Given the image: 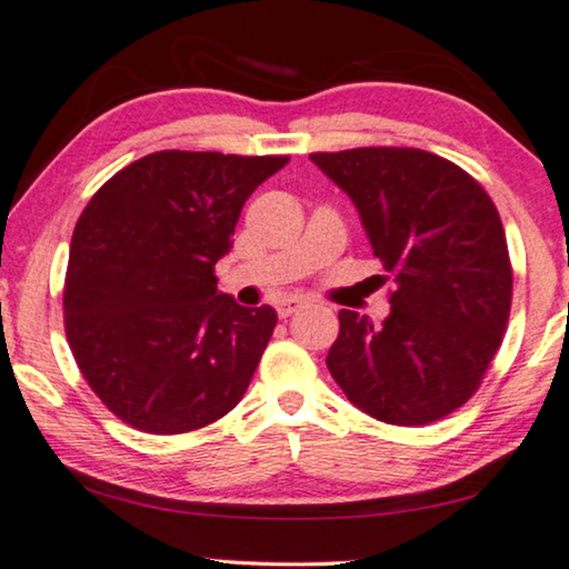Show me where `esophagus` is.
I'll use <instances>...</instances> for the list:
<instances>
[{
  "label": "esophagus",
  "instance_id": "obj_1",
  "mask_svg": "<svg viewBox=\"0 0 569 569\" xmlns=\"http://www.w3.org/2000/svg\"><path fill=\"white\" fill-rule=\"evenodd\" d=\"M300 308H305V298H284L277 305V312H279V318H290L292 312Z\"/></svg>",
  "mask_w": 569,
  "mask_h": 569
}]
</instances>
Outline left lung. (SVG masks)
<instances>
[{"label": "left lung", "mask_w": 569, "mask_h": 569, "mask_svg": "<svg viewBox=\"0 0 569 569\" xmlns=\"http://www.w3.org/2000/svg\"><path fill=\"white\" fill-rule=\"evenodd\" d=\"M351 197L375 257L392 277L390 316L339 312L328 372L359 410L426 426L472 398L503 341L513 271L488 192L418 148L310 153Z\"/></svg>", "instance_id": "obj_1"}]
</instances>
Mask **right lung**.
<instances>
[{
	"instance_id": "1",
	"label": "right lung",
	"mask_w": 569,
	"mask_h": 569,
	"mask_svg": "<svg viewBox=\"0 0 569 569\" xmlns=\"http://www.w3.org/2000/svg\"><path fill=\"white\" fill-rule=\"evenodd\" d=\"M287 156L159 151L120 169L71 236L63 323L89 387L146 433H187L238 406L277 326L218 290L238 216Z\"/></svg>"
}]
</instances>
